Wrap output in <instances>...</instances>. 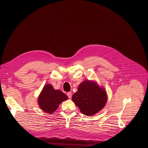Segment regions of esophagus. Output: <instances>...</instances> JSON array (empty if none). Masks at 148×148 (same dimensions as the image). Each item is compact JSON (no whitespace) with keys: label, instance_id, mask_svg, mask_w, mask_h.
Instances as JSON below:
<instances>
[{"label":"esophagus","instance_id":"esophagus-1","mask_svg":"<svg viewBox=\"0 0 148 148\" xmlns=\"http://www.w3.org/2000/svg\"><path fill=\"white\" fill-rule=\"evenodd\" d=\"M67 96H68V97H69V98H71V97H72V94H71V92H69L67 93Z\"/></svg>","mask_w":148,"mask_h":148}]
</instances>
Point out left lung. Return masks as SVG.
<instances>
[{"label": "left lung", "instance_id": "8db88e82", "mask_svg": "<svg viewBox=\"0 0 148 148\" xmlns=\"http://www.w3.org/2000/svg\"><path fill=\"white\" fill-rule=\"evenodd\" d=\"M72 100L82 114L91 116L103 108L107 102V95L97 84L87 80L79 84Z\"/></svg>", "mask_w": 148, "mask_h": 148}]
</instances>
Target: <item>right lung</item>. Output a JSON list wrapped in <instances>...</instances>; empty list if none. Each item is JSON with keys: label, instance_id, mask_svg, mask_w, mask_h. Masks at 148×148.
<instances>
[{"label": "right lung", "instance_id": "obj_1", "mask_svg": "<svg viewBox=\"0 0 148 148\" xmlns=\"http://www.w3.org/2000/svg\"><path fill=\"white\" fill-rule=\"evenodd\" d=\"M68 99L67 96L58 90H54L51 85L47 84L43 87L38 98L40 108L48 114L54 112L59 105Z\"/></svg>", "mask_w": 148, "mask_h": 148}]
</instances>
